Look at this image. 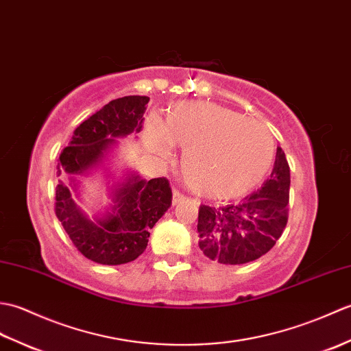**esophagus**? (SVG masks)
Returning a JSON list of instances; mask_svg holds the SVG:
<instances>
[{
  "label": "esophagus",
  "mask_w": 351,
  "mask_h": 351,
  "mask_svg": "<svg viewBox=\"0 0 351 351\" xmlns=\"http://www.w3.org/2000/svg\"><path fill=\"white\" fill-rule=\"evenodd\" d=\"M184 200V195L178 190H173V205H178Z\"/></svg>",
  "instance_id": "esophagus-1"
}]
</instances>
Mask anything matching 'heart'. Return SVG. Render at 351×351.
<instances>
[{
  "mask_svg": "<svg viewBox=\"0 0 351 351\" xmlns=\"http://www.w3.org/2000/svg\"><path fill=\"white\" fill-rule=\"evenodd\" d=\"M147 145L161 161L184 147L182 175L210 199H234L263 182L271 170L276 141L265 125L208 102H180L164 126H147Z\"/></svg>",
  "mask_w": 351,
  "mask_h": 351,
  "instance_id": "heart-1",
  "label": "heart"
}]
</instances>
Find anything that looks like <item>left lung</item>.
<instances>
[{
  "mask_svg": "<svg viewBox=\"0 0 351 351\" xmlns=\"http://www.w3.org/2000/svg\"><path fill=\"white\" fill-rule=\"evenodd\" d=\"M289 166L278 147L270 180L240 204L200 205L199 247L220 264H247L261 258L279 240L288 221Z\"/></svg>",
  "mask_w": 351,
  "mask_h": 351,
  "instance_id": "1",
  "label": "left lung"
}]
</instances>
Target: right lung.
Instances as JSON below:
<instances>
[{
	"label": "right lung",
	"instance_id": "obj_1",
	"mask_svg": "<svg viewBox=\"0 0 351 351\" xmlns=\"http://www.w3.org/2000/svg\"><path fill=\"white\" fill-rule=\"evenodd\" d=\"M147 96H123L110 101L73 131L69 146L63 149L57 176L86 175L101 166L119 137L143 128ZM75 180L60 181L56 187V215L73 245L83 255L102 265H121L145 252L149 230L171 205V189L166 178L141 180L128 173L111 191L110 210L90 220L73 202Z\"/></svg>",
	"mask_w": 351,
	"mask_h": 351
}]
</instances>
